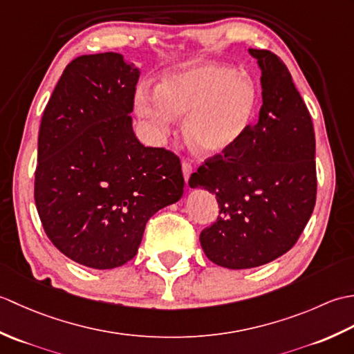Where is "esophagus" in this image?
<instances>
[{"label": "esophagus", "instance_id": "34e87169", "mask_svg": "<svg viewBox=\"0 0 354 354\" xmlns=\"http://www.w3.org/2000/svg\"><path fill=\"white\" fill-rule=\"evenodd\" d=\"M192 171H193L192 164H190V162H187V161H183V175H184L185 183H189V179H190Z\"/></svg>", "mask_w": 354, "mask_h": 354}]
</instances>
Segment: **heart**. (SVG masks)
I'll use <instances>...</instances> for the list:
<instances>
[{"label": "heart", "mask_w": 354, "mask_h": 354, "mask_svg": "<svg viewBox=\"0 0 354 354\" xmlns=\"http://www.w3.org/2000/svg\"><path fill=\"white\" fill-rule=\"evenodd\" d=\"M254 80L234 66L207 64L173 73L161 80L156 95L137 102L140 117L167 131L173 118L185 117L184 133L201 155H219L243 137L257 112Z\"/></svg>", "instance_id": "heart-1"}]
</instances>
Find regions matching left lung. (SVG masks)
Listing matches in <instances>:
<instances>
[{"label":"left lung","instance_id":"8db88e82","mask_svg":"<svg viewBox=\"0 0 354 354\" xmlns=\"http://www.w3.org/2000/svg\"><path fill=\"white\" fill-rule=\"evenodd\" d=\"M261 70L259 122L234 146L192 173L219 204L217 221L202 230L207 257L228 269L272 261L297 243L317 201L312 118L288 66L272 51L250 48Z\"/></svg>","mask_w":354,"mask_h":354}]
</instances>
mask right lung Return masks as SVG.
<instances>
[{"instance_id": "right-lung-1", "label": "right lung", "mask_w": 354, "mask_h": 354, "mask_svg": "<svg viewBox=\"0 0 354 354\" xmlns=\"http://www.w3.org/2000/svg\"><path fill=\"white\" fill-rule=\"evenodd\" d=\"M138 77L118 53L76 57L42 115L37 214L59 251L93 269L132 260L147 221L184 193L179 158L145 147L133 133Z\"/></svg>"}]
</instances>
